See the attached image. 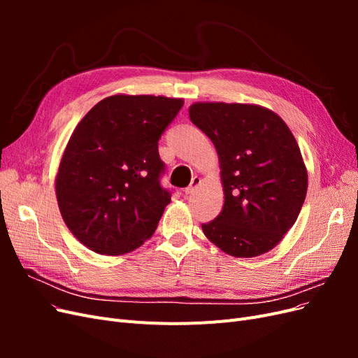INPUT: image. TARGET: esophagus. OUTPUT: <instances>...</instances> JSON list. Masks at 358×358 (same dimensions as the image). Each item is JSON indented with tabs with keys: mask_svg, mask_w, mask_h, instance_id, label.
<instances>
[{
	"mask_svg": "<svg viewBox=\"0 0 358 358\" xmlns=\"http://www.w3.org/2000/svg\"><path fill=\"white\" fill-rule=\"evenodd\" d=\"M200 185V178L199 176H194L192 179H191V183H189V187H187L185 189H183V194H185V196H189V194H192L194 191H196V188Z\"/></svg>",
	"mask_w": 358,
	"mask_h": 358,
	"instance_id": "esophagus-1",
	"label": "esophagus"
}]
</instances>
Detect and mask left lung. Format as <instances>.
<instances>
[{"label": "left lung", "mask_w": 358, "mask_h": 358, "mask_svg": "<svg viewBox=\"0 0 358 358\" xmlns=\"http://www.w3.org/2000/svg\"><path fill=\"white\" fill-rule=\"evenodd\" d=\"M189 117L216 148L225 196L203 233L233 257L270 251L306 197L308 173L294 136L276 113L254 104L196 103Z\"/></svg>", "instance_id": "obj_1"}]
</instances>
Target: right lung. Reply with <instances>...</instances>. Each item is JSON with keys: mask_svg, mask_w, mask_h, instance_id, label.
I'll use <instances>...</instances> for the list:
<instances>
[{"mask_svg": "<svg viewBox=\"0 0 358 358\" xmlns=\"http://www.w3.org/2000/svg\"><path fill=\"white\" fill-rule=\"evenodd\" d=\"M182 100L107 96L86 113L64 150L57 199L64 221L96 254L133 251L154 234L171 191L158 140Z\"/></svg>", "mask_w": 358, "mask_h": 358, "instance_id": "1", "label": "right lung"}]
</instances>
